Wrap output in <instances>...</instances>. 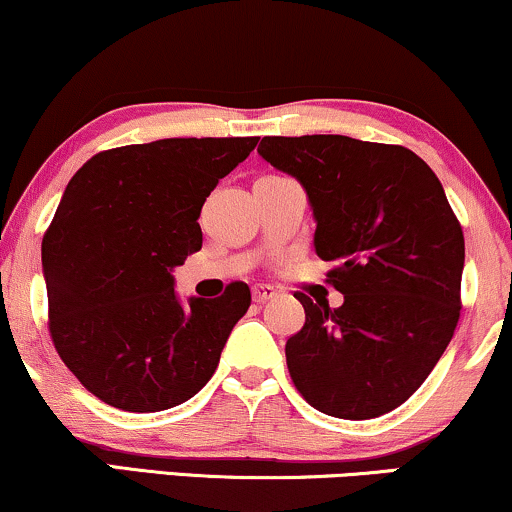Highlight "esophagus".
Segmentation results:
<instances>
[{
    "instance_id": "1",
    "label": "esophagus",
    "mask_w": 512,
    "mask_h": 512,
    "mask_svg": "<svg viewBox=\"0 0 512 512\" xmlns=\"http://www.w3.org/2000/svg\"><path fill=\"white\" fill-rule=\"evenodd\" d=\"M276 295H278L276 288L274 286H267V283H257V286L252 288V300H255L257 304H264V302L274 300Z\"/></svg>"
}]
</instances>
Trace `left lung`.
Segmentation results:
<instances>
[{
	"mask_svg": "<svg viewBox=\"0 0 512 512\" xmlns=\"http://www.w3.org/2000/svg\"><path fill=\"white\" fill-rule=\"evenodd\" d=\"M257 153L300 181L316 255L338 309L295 293L304 326L286 342L297 392L326 416L378 418L404 404L454 338L463 229L437 174L404 146L340 137H264Z\"/></svg>",
	"mask_w": 512,
	"mask_h": 512,
	"instance_id": "1",
	"label": "left lung"
}]
</instances>
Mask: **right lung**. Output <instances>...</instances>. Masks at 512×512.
I'll list each match as a JSON object with an SVG mask.
<instances>
[{
	"mask_svg": "<svg viewBox=\"0 0 512 512\" xmlns=\"http://www.w3.org/2000/svg\"><path fill=\"white\" fill-rule=\"evenodd\" d=\"M257 137L160 139L96 153L68 181L42 267L58 357L94 397L132 413L165 411L203 390L248 283L222 297L174 295L172 269L203 245L205 198Z\"/></svg>",
	"mask_w": 512,
	"mask_h": 512,
	"instance_id": "add662e5",
	"label": "right lung"
}]
</instances>
